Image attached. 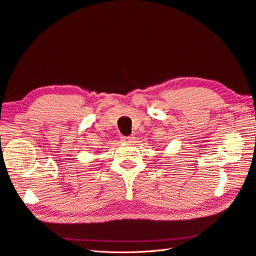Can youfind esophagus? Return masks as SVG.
I'll list each match as a JSON object with an SVG mask.
<instances>
[{
    "mask_svg": "<svg viewBox=\"0 0 256 256\" xmlns=\"http://www.w3.org/2000/svg\"><path fill=\"white\" fill-rule=\"evenodd\" d=\"M134 136H122V142H127V143H131L134 142Z\"/></svg>",
    "mask_w": 256,
    "mask_h": 256,
    "instance_id": "1",
    "label": "esophagus"
}]
</instances>
